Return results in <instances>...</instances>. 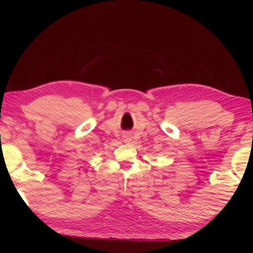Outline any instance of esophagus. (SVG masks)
<instances>
[{
	"label": "esophagus",
	"instance_id": "34e87169",
	"mask_svg": "<svg viewBox=\"0 0 253 253\" xmlns=\"http://www.w3.org/2000/svg\"><path fill=\"white\" fill-rule=\"evenodd\" d=\"M124 141L125 142H129L131 141V138H132V135H131V133L129 132H125V134H124Z\"/></svg>",
	"mask_w": 253,
	"mask_h": 253
}]
</instances>
